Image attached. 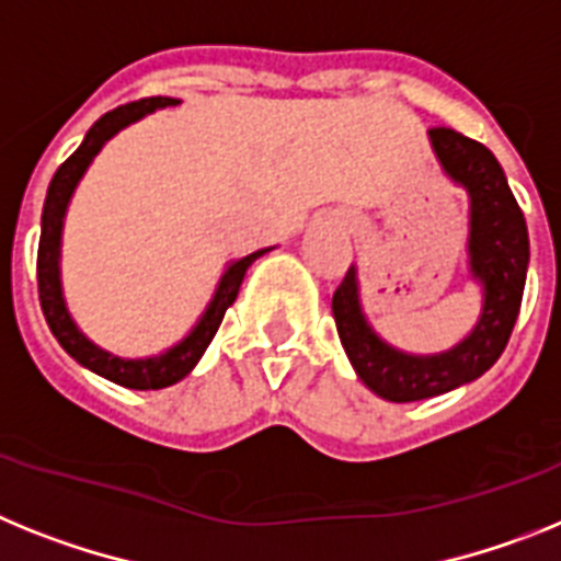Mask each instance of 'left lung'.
Masks as SVG:
<instances>
[{
    "mask_svg": "<svg viewBox=\"0 0 561 561\" xmlns=\"http://www.w3.org/2000/svg\"><path fill=\"white\" fill-rule=\"evenodd\" d=\"M428 140L443 172L469 192V271L483 287V308L474 330L451 350L435 355L403 353L369 328L358 271L350 267L333 294L341 347L358 378L375 396L392 403L443 396L494 367L519 316L528 274V226L491 149L449 126L428 129Z\"/></svg>",
    "mask_w": 561,
    "mask_h": 561,
    "instance_id": "left-lung-1",
    "label": "left lung"
}]
</instances>
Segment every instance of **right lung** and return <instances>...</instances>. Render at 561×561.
<instances>
[{
    "mask_svg": "<svg viewBox=\"0 0 561 561\" xmlns=\"http://www.w3.org/2000/svg\"><path fill=\"white\" fill-rule=\"evenodd\" d=\"M180 104L178 99H140L133 104H124L118 110L101 115L95 124L90 126V133L84 135L81 146L76 152L58 165V172L53 174L50 188H47L45 197V211H42V240H38V301H42V310H45V319L50 324L53 335L58 339V344L67 350V353L76 358L81 367L92 369L95 375L106 378L112 383H121L126 389H163L178 383L180 378H186L197 362L203 358L206 347L211 344L214 333L222 324V316L231 308L237 294H240V285L245 279V271L260 260L262 253H267L271 248H262V251H253L242 260H233L226 267V274L220 276V285L214 290L208 308L203 310L199 321L192 328V333L183 341H178L174 347H169L160 355H149V358H121V355H112L106 350H101L99 344H92L78 324L72 321L70 310H67L65 294H61V228H65V214L70 206L72 192L81 183L84 172L90 169V163L95 160V154L104 149V144L110 138L124 129V126L135 124V121L146 118L149 112L163 110V106Z\"/></svg>",
    "mask_w": 561,
    "mask_h": 561,
    "instance_id": "obj_1",
    "label": "right lung"
}]
</instances>
